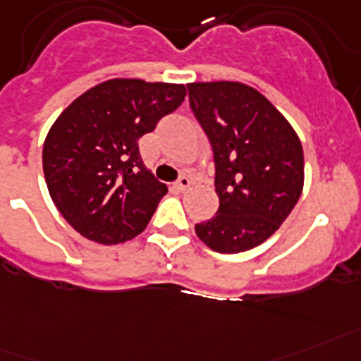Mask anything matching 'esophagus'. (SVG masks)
<instances>
[{
  "mask_svg": "<svg viewBox=\"0 0 361 361\" xmlns=\"http://www.w3.org/2000/svg\"><path fill=\"white\" fill-rule=\"evenodd\" d=\"M190 186H192V178L186 177V175H183V177L175 183V188H177L178 192H184V190H188Z\"/></svg>",
  "mask_w": 361,
  "mask_h": 361,
  "instance_id": "34e87169",
  "label": "esophagus"
}]
</instances>
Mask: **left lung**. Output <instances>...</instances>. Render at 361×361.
I'll use <instances>...</instances> for the list:
<instances>
[{
    "label": "left lung",
    "instance_id": "1",
    "mask_svg": "<svg viewBox=\"0 0 361 361\" xmlns=\"http://www.w3.org/2000/svg\"><path fill=\"white\" fill-rule=\"evenodd\" d=\"M188 97L216 164L219 208L195 225L223 255L249 251L281 227L305 184L299 136L258 90L241 82H192Z\"/></svg>",
    "mask_w": 361,
    "mask_h": 361
}]
</instances>
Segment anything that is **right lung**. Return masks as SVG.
I'll return each instance as SVG.
<instances>
[{"mask_svg":"<svg viewBox=\"0 0 361 361\" xmlns=\"http://www.w3.org/2000/svg\"><path fill=\"white\" fill-rule=\"evenodd\" d=\"M184 85L112 79L62 112L42 151L47 190L80 236L103 245L133 240L168 193L142 162L138 140L180 106Z\"/></svg>","mask_w":361,"mask_h":361,"instance_id":"add662e5","label":"right lung"}]
</instances>
